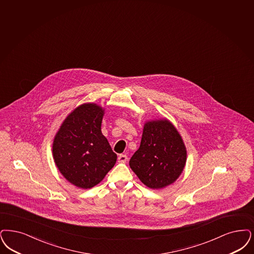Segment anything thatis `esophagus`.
Returning <instances> with one entry per match:
<instances>
[{"label": "esophagus", "mask_w": 254, "mask_h": 254, "mask_svg": "<svg viewBox=\"0 0 254 254\" xmlns=\"http://www.w3.org/2000/svg\"><path fill=\"white\" fill-rule=\"evenodd\" d=\"M127 159H128V158H127V156L126 154H121V155H119V157H118V162L122 163H127Z\"/></svg>", "instance_id": "obj_1"}]
</instances>
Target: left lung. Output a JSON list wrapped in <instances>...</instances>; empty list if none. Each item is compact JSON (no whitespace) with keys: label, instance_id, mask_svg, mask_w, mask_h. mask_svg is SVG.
Masks as SVG:
<instances>
[{"label":"left lung","instance_id":"left-lung-1","mask_svg":"<svg viewBox=\"0 0 254 254\" xmlns=\"http://www.w3.org/2000/svg\"><path fill=\"white\" fill-rule=\"evenodd\" d=\"M185 162L186 149L181 135L169 121L159 120L144 125L140 147L129 166L144 185L160 189L180 177Z\"/></svg>","mask_w":254,"mask_h":254}]
</instances>
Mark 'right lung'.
Listing matches in <instances>:
<instances>
[{
    "instance_id": "add662e5",
    "label": "right lung",
    "mask_w": 254,
    "mask_h": 254,
    "mask_svg": "<svg viewBox=\"0 0 254 254\" xmlns=\"http://www.w3.org/2000/svg\"><path fill=\"white\" fill-rule=\"evenodd\" d=\"M103 115L95 104L81 105L65 119L55 137V163L65 179L79 188L98 184L117 160L102 134Z\"/></svg>"
}]
</instances>
